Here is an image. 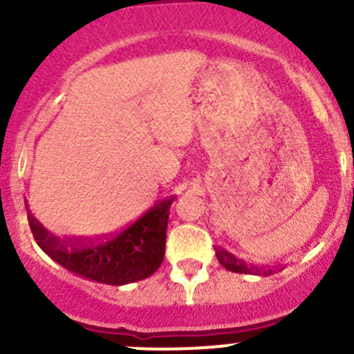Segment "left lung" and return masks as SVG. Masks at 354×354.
Returning a JSON list of instances; mask_svg holds the SVG:
<instances>
[{"label": "left lung", "mask_w": 354, "mask_h": 354, "mask_svg": "<svg viewBox=\"0 0 354 354\" xmlns=\"http://www.w3.org/2000/svg\"><path fill=\"white\" fill-rule=\"evenodd\" d=\"M217 260H219V263L224 267V269L231 270V272L252 274V276H270V274H274L272 269H263V267L250 266V263L236 259L233 253L226 252V250H221V252H217Z\"/></svg>", "instance_id": "8db88e82"}]
</instances>
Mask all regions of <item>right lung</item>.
Segmentation results:
<instances>
[{"label":"right lung","mask_w":354,"mask_h":354,"mask_svg":"<svg viewBox=\"0 0 354 354\" xmlns=\"http://www.w3.org/2000/svg\"><path fill=\"white\" fill-rule=\"evenodd\" d=\"M173 202L174 197L154 203L130 226L97 243L59 240L30 212H27L28 226L42 252L66 270L94 283L123 286L147 279L162 263Z\"/></svg>","instance_id":"1"}]
</instances>
